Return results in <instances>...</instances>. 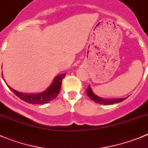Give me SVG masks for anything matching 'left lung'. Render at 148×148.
Masks as SVG:
<instances>
[{
    "mask_svg": "<svg viewBox=\"0 0 148 148\" xmlns=\"http://www.w3.org/2000/svg\"><path fill=\"white\" fill-rule=\"evenodd\" d=\"M87 95L88 96V97H90V99L91 100H93L94 102H95L96 103L101 104V105H112V104L115 103H119V102H122L124 99H126L127 97L125 98H111V99H105V98H102L98 97L97 95L94 94L93 92L92 89H91V86L88 85V87L87 88L86 90Z\"/></svg>",
    "mask_w": 148,
    "mask_h": 148,
    "instance_id": "obj_1",
    "label": "left lung"
}]
</instances>
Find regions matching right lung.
<instances>
[{"mask_svg": "<svg viewBox=\"0 0 148 148\" xmlns=\"http://www.w3.org/2000/svg\"><path fill=\"white\" fill-rule=\"evenodd\" d=\"M66 74H60L57 75L53 80L52 84L45 90L43 92L37 93V94H26V93H22L19 91H16L12 87L7 84L8 88L14 93L16 96L25 102L30 104H46L50 101L53 100L57 97L58 94L60 93V88L62 86V81L63 78L65 77ZM5 81V80H4Z\"/></svg>", "mask_w": 148, "mask_h": 148, "instance_id": "add662e5", "label": "right lung"}]
</instances>
